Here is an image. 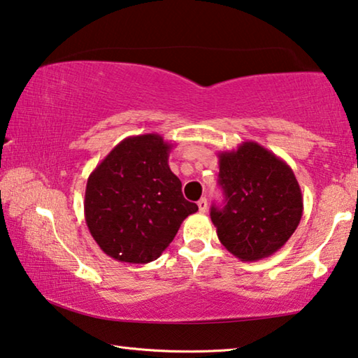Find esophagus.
Wrapping results in <instances>:
<instances>
[{
	"mask_svg": "<svg viewBox=\"0 0 358 358\" xmlns=\"http://www.w3.org/2000/svg\"><path fill=\"white\" fill-rule=\"evenodd\" d=\"M197 207H199V212H202V213L207 210V199H206V197H202V199L197 201Z\"/></svg>",
	"mask_w": 358,
	"mask_h": 358,
	"instance_id": "34e87169",
	"label": "esophagus"
}]
</instances>
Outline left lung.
I'll use <instances>...</instances> for the list:
<instances>
[{
    "mask_svg": "<svg viewBox=\"0 0 358 358\" xmlns=\"http://www.w3.org/2000/svg\"><path fill=\"white\" fill-rule=\"evenodd\" d=\"M218 167L225 206H212L210 218L220 243L243 262L275 254L302 218V193L292 169L254 141L218 152Z\"/></svg>",
    "mask_w": 358,
    "mask_h": 358,
    "instance_id": "obj_1",
    "label": "left lung"
}]
</instances>
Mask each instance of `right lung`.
<instances>
[{"mask_svg":"<svg viewBox=\"0 0 358 358\" xmlns=\"http://www.w3.org/2000/svg\"><path fill=\"white\" fill-rule=\"evenodd\" d=\"M172 143L157 133L122 140L90 173L85 220L104 254L117 262L161 257L183 220L197 210L169 167Z\"/></svg>","mask_w":358,"mask_h":358,"instance_id":"obj_1","label":"right lung"}]
</instances>
